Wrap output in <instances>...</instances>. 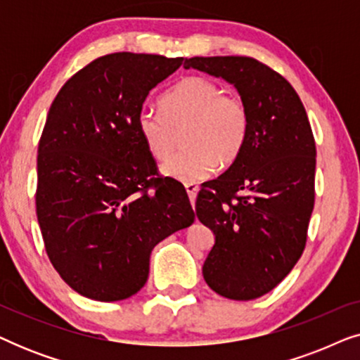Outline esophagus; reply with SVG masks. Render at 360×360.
Here are the masks:
<instances>
[{
    "mask_svg": "<svg viewBox=\"0 0 360 360\" xmlns=\"http://www.w3.org/2000/svg\"><path fill=\"white\" fill-rule=\"evenodd\" d=\"M185 190H186V193H188L191 206L195 208V200H196V193H198V185H196V184H186Z\"/></svg>",
    "mask_w": 360,
    "mask_h": 360,
    "instance_id": "obj_1",
    "label": "esophagus"
}]
</instances>
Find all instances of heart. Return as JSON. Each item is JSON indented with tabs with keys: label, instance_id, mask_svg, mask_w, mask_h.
Segmentation results:
<instances>
[{
	"label": "heart",
	"instance_id": "b5f03b06",
	"mask_svg": "<svg viewBox=\"0 0 360 360\" xmlns=\"http://www.w3.org/2000/svg\"><path fill=\"white\" fill-rule=\"evenodd\" d=\"M136 127L155 160H167L179 134L188 149L172 157L164 174L181 184H196L213 174L218 162L228 165L248 141L250 115L239 95L206 77H186L160 98V111L142 108Z\"/></svg>",
	"mask_w": 360,
	"mask_h": 360
}]
</instances>
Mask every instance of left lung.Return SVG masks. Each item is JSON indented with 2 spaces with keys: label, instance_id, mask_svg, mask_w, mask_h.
<instances>
[{
  "label": "left lung",
  "instance_id": "left-lung-1",
  "mask_svg": "<svg viewBox=\"0 0 360 360\" xmlns=\"http://www.w3.org/2000/svg\"><path fill=\"white\" fill-rule=\"evenodd\" d=\"M184 67L223 78L249 108L248 141L223 175L201 186L196 216L214 233L203 264L210 288L229 300L259 298L287 277L307 244L316 169L311 126L293 86L255 58L193 57Z\"/></svg>",
  "mask_w": 360,
  "mask_h": 360
}]
</instances>
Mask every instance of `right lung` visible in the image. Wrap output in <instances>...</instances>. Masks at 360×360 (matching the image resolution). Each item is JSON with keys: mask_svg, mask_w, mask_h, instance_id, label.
I'll list each match as a JSON object with an SVG mask.
<instances>
[{"mask_svg": "<svg viewBox=\"0 0 360 360\" xmlns=\"http://www.w3.org/2000/svg\"><path fill=\"white\" fill-rule=\"evenodd\" d=\"M184 58L116 52L57 93L37 149L36 213L49 259L98 302L139 292L150 252L195 221L185 188L159 176L136 117Z\"/></svg>", "mask_w": 360, "mask_h": 360, "instance_id": "add662e5", "label": "right lung"}]
</instances>
